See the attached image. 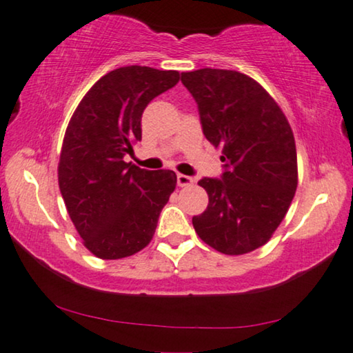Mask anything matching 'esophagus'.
Masks as SVG:
<instances>
[{
  "label": "esophagus",
  "instance_id": "obj_1",
  "mask_svg": "<svg viewBox=\"0 0 353 353\" xmlns=\"http://www.w3.org/2000/svg\"><path fill=\"white\" fill-rule=\"evenodd\" d=\"M192 178L191 176H188V175H183V173H178L176 175V183H178V186L180 188H185V186H190V185H192Z\"/></svg>",
  "mask_w": 353,
  "mask_h": 353
}]
</instances>
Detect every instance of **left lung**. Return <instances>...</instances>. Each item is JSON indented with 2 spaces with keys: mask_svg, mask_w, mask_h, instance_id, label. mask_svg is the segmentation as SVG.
<instances>
[{
  "mask_svg": "<svg viewBox=\"0 0 353 353\" xmlns=\"http://www.w3.org/2000/svg\"><path fill=\"white\" fill-rule=\"evenodd\" d=\"M202 132L221 148L225 172L202 178L209 205L192 226L210 248L243 255L268 243L297 188L296 141L286 115L262 85L236 70L183 72Z\"/></svg>",
  "mask_w": 353,
  "mask_h": 353,
  "instance_id": "left-lung-1",
  "label": "left lung"
}]
</instances>
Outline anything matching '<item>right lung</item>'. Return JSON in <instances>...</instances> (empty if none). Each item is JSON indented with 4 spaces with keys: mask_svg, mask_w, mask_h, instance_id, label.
<instances>
[{
    "mask_svg": "<svg viewBox=\"0 0 353 353\" xmlns=\"http://www.w3.org/2000/svg\"><path fill=\"white\" fill-rule=\"evenodd\" d=\"M178 80L176 70L120 67L91 86L67 125L59 190L72 223L96 257L117 260L146 248L175 191V172L144 170L123 156L141 139L146 105Z\"/></svg>",
    "mask_w": 353,
    "mask_h": 353,
    "instance_id": "obj_1",
    "label": "right lung"
}]
</instances>
